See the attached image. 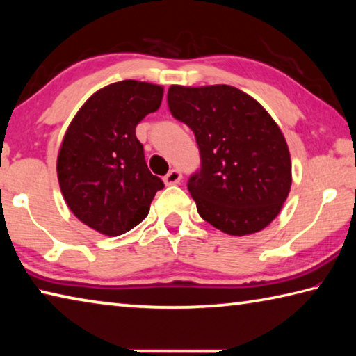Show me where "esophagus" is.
I'll use <instances>...</instances> for the list:
<instances>
[{
	"mask_svg": "<svg viewBox=\"0 0 356 356\" xmlns=\"http://www.w3.org/2000/svg\"><path fill=\"white\" fill-rule=\"evenodd\" d=\"M180 179H182V172H180L179 170H171L166 174L163 180L166 185H177L180 182Z\"/></svg>",
	"mask_w": 356,
	"mask_h": 356,
	"instance_id": "esophagus-1",
	"label": "esophagus"
}]
</instances>
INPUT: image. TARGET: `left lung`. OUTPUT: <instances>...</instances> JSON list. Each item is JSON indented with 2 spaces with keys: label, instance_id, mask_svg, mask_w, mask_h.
Wrapping results in <instances>:
<instances>
[{
  "label": "left lung",
  "instance_id": "1",
  "mask_svg": "<svg viewBox=\"0 0 356 356\" xmlns=\"http://www.w3.org/2000/svg\"><path fill=\"white\" fill-rule=\"evenodd\" d=\"M168 106L200 147L201 168L186 186L202 218L229 236L267 227L292 184L291 154L272 116L227 84L171 86Z\"/></svg>",
  "mask_w": 356,
  "mask_h": 356
}]
</instances>
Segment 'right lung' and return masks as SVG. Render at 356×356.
I'll list each match as a JSON object with an SVG mask.
<instances>
[{
    "instance_id": "right-lung-1",
    "label": "right lung",
    "mask_w": 356,
    "mask_h": 356,
    "mask_svg": "<svg viewBox=\"0 0 356 356\" xmlns=\"http://www.w3.org/2000/svg\"><path fill=\"white\" fill-rule=\"evenodd\" d=\"M163 88L124 80L102 88L75 114L58 155L63 196L78 220L105 236L146 218L165 184L149 171L136 125L160 108Z\"/></svg>"
}]
</instances>
